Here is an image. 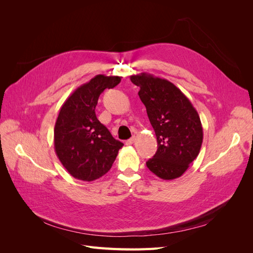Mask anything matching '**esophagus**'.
<instances>
[{
	"instance_id": "34e87169",
	"label": "esophagus",
	"mask_w": 253,
	"mask_h": 253,
	"mask_svg": "<svg viewBox=\"0 0 253 253\" xmlns=\"http://www.w3.org/2000/svg\"><path fill=\"white\" fill-rule=\"evenodd\" d=\"M135 140H136V137H135V136H133V137H131V138L127 139V140L126 141V144H127V145L132 144V143H134V142H135Z\"/></svg>"
}]
</instances>
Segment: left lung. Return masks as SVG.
Here are the masks:
<instances>
[{
  "label": "left lung",
  "instance_id": "obj_1",
  "mask_svg": "<svg viewBox=\"0 0 253 253\" xmlns=\"http://www.w3.org/2000/svg\"><path fill=\"white\" fill-rule=\"evenodd\" d=\"M131 81L140 87L138 95L157 138V151L147 167L162 179L180 177L202 148L204 133L198 113L170 81L145 73L131 76Z\"/></svg>",
  "mask_w": 253,
  "mask_h": 253
}]
</instances>
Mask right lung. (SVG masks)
Masks as SVG:
<instances>
[{
    "label": "right lung",
    "mask_w": 253,
    "mask_h": 253,
    "mask_svg": "<svg viewBox=\"0 0 253 253\" xmlns=\"http://www.w3.org/2000/svg\"><path fill=\"white\" fill-rule=\"evenodd\" d=\"M118 76L97 75L68 97L53 129L56 154L73 177L93 181L108 173L124 143L97 119L98 98L119 84Z\"/></svg>",
    "instance_id": "add662e5"
}]
</instances>
